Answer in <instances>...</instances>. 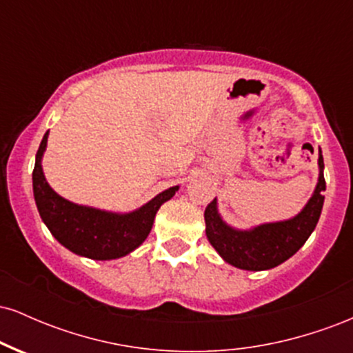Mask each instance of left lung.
<instances>
[{
	"instance_id": "8db88e82",
	"label": "left lung",
	"mask_w": 353,
	"mask_h": 353,
	"mask_svg": "<svg viewBox=\"0 0 353 353\" xmlns=\"http://www.w3.org/2000/svg\"><path fill=\"white\" fill-rule=\"evenodd\" d=\"M319 182L314 196L299 216L283 222L259 225L252 230H236L222 222L214 199L205 208V234L214 249L230 265L244 270H267L292 257L305 244L317 225L323 205V157L319 156Z\"/></svg>"
}]
</instances>
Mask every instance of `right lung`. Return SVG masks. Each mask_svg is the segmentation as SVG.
<instances>
[{
	"mask_svg": "<svg viewBox=\"0 0 353 353\" xmlns=\"http://www.w3.org/2000/svg\"><path fill=\"white\" fill-rule=\"evenodd\" d=\"M46 143L48 132L36 152L33 192L39 216L59 244L71 252L94 261L123 257L143 244L151 232L156 212L176 194L177 185L164 190L143 208L129 214H112L72 204L58 196L44 179L41 157Z\"/></svg>",
	"mask_w": 353,
	"mask_h": 353,
	"instance_id": "obj_1",
	"label": "right lung"
}]
</instances>
